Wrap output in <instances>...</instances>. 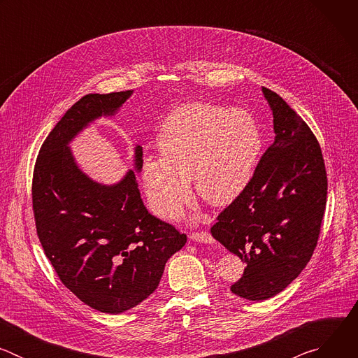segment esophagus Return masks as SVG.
Masks as SVG:
<instances>
[{"mask_svg":"<svg viewBox=\"0 0 358 358\" xmlns=\"http://www.w3.org/2000/svg\"><path fill=\"white\" fill-rule=\"evenodd\" d=\"M191 239L195 242H201V243H214L215 239L213 238V235L207 231H199V232H192L191 234Z\"/></svg>","mask_w":358,"mask_h":358,"instance_id":"obj_1","label":"esophagus"}]
</instances>
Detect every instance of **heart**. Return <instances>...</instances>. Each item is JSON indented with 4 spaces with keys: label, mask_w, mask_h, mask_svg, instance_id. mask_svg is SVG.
<instances>
[{
    "label": "heart",
    "mask_w": 358,
    "mask_h": 358,
    "mask_svg": "<svg viewBox=\"0 0 358 358\" xmlns=\"http://www.w3.org/2000/svg\"><path fill=\"white\" fill-rule=\"evenodd\" d=\"M156 145L162 156L141 162L143 187L152 213L173 221L192 198L191 178L213 206L232 202L253 176L262 134L249 112L196 101L164 120Z\"/></svg>",
    "instance_id": "heart-1"
}]
</instances>
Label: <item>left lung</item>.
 Listing matches in <instances>:
<instances>
[{
    "mask_svg": "<svg viewBox=\"0 0 358 358\" xmlns=\"http://www.w3.org/2000/svg\"><path fill=\"white\" fill-rule=\"evenodd\" d=\"M275 141L246 188L218 215L213 236L246 264L232 293L266 300L306 268L326 210L327 174L320 144L306 122L271 89Z\"/></svg>",
    "mask_w": 358,
    "mask_h": 358,
    "instance_id": "obj_1",
    "label": "left lung"
}]
</instances>
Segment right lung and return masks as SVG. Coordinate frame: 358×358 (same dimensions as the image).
Instances as JSON below:
<instances>
[{"instance_id": "right-lung-1", "label": "right lung", "mask_w": 358, "mask_h": 358, "mask_svg": "<svg viewBox=\"0 0 358 358\" xmlns=\"http://www.w3.org/2000/svg\"><path fill=\"white\" fill-rule=\"evenodd\" d=\"M133 90L90 93L45 138L34 169L36 234L61 282L101 313H123L155 292L166 262L187 242L151 215L129 170L113 185L99 184L76 164L72 138L100 116H113ZM143 148H134L140 171Z\"/></svg>"}]
</instances>
